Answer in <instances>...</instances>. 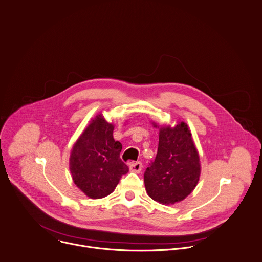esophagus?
Wrapping results in <instances>:
<instances>
[{"instance_id":"esophagus-1","label":"esophagus","mask_w":262,"mask_h":262,"mask_svg":"<svg viewBox=\"0 0 262 262\" xmlns=\"http://www.w3.org/2000/svg\"><path fill=\"white\" fill-rule=\"evenodd\" d=\"M142 167H143V165H142L141 161H136V162L133 161L129 163V169L134 172H140L142 170Z\"/></svg>"}]
</instances>
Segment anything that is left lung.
<instances>
[{"instance_id":"obj_1","label":"left lung","mask_w":262,"mask_h":262,"mask_svg":"<svg viewBox=\"0 0 262 262\" xmlns=\"http://www.w3.org/2000/svg\"><path fill=\"white\" fill-rule=\"evenodd\" d=\"M200 173V156L187 124L161 127L156 157L144 172L148 195L162 205L181 202L195 188Z\"/></svg>"}]
</instances>
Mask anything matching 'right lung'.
Listing matches in <instances>:
<instances>
[{
    "label": "right lung",
    "mask_w": 262,
    "mask_h": 262,
    "mask_svg": "<svg viewBox=\"0 0 262 262\" xmlns=\"http://www.w3.org/2000/svg\"><path fill=\"white\" fill-rule=\"evenodd\" d=\"M114 126L98 115L73 147L70 169L74 183L92 199L112 193L128 171L121 160L122 145L113 138Z\"/></svg>",
    "instance_id": "obj_1"
}]
</instances>
